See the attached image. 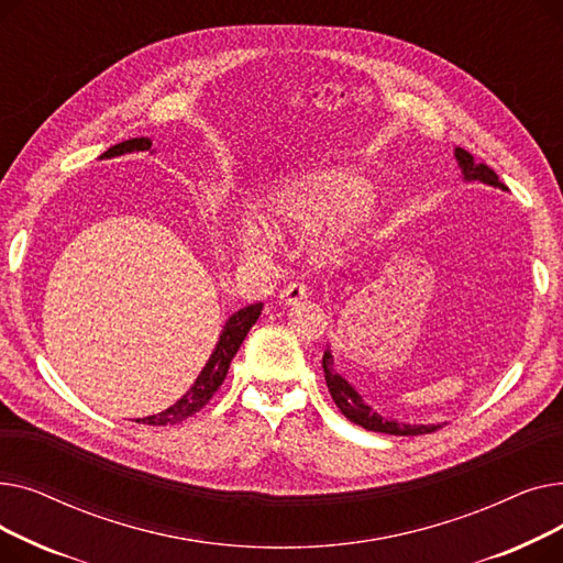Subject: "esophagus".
Here are the masks:
<instances>
[{
    "label": "esophagus",
    "instance_id": "obj_1",
    "mask_svg": "<svg viewBox=\"0 0 563 563\" xmlns=\"http://www.w3.org/2000/svg\"><path fill=\"white\" fill-rule=\"evenodd\" d=\"M308 299V287L303 283H289L283 291H280V301L283 306H297L301 301Z\"/></svg>",
    "mask_w": 563,
    "mask_h": 563
}]
</instances>
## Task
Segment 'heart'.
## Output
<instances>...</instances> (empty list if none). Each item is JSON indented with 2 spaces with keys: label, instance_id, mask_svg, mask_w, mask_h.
I'll use <instances>...</instances> for the list:
<instances>
[{
  "label": "heart",
  "instance_id": "1",
  "mask_svg": "<svg viewBox=\"0 0 563 563\" xmlns=\"http://www.w3.org/2000/svg\"><path fill=\"white\" fill-rule=\"evenodd\" d=\"M376 191L365 175L353 168H319L294 175L266 198L264 219L278 230L294 234H319L338 228L323 246L333 260L361 246L369 223V207ZM242 249L257 251V236L242 234Z\"/></svg>",
  "mask_w": 563,
  "mask_h": 563
}]
</instances>
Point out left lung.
Masks as SVG:
<instances>
[{
    "label": "left lung",
    "instance_id": "1",
    "mask_svg": "<svg viewBox=\"0 0 563 563\" xmlns=\"http://www.w3.org/2000/svg\"><path fill=\"white\" fill-rule=\"evenodd\" d=\"M454 155H456V162L461 166V173L465 180H470V183L479 180L484 185L507 189L499 183V177L495 175L493 168H488L486 164H477L475 157H472L467 151H463V147H456ZM321 367H323V376H327V386H329V393H331L335 406L340 408L342 416L346 420H351L353 424H358L367 431L390 433V435H420V433H431V431L440 429V424H404V422H395V420L378 416V412L372 406H367L363 401V397L349 386V380L338 374L331 346H327V351H323Z\"/></svg>",
    "mask_w": 563,
    "mask_h": 563
}]
</instances>
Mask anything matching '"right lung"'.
Masks as SVG:
<instances>
[{"instance_id":"right-lung-1","label":"right lung","mask_w":563,"mask_h":563,"mask_svg":"<svg viewBox=\"0 0 563 563\" xmlns=\"http://www.w3.org/2000/svg\"><path fill=\"white\" fill-rule=\"evenodd\" d=\"M153 141L147 136L141 139H128L123 143L111 145L109 151L100 157V159H111L118 155H128V153H139V151H151ZM262 312V303H253L242 308L240 312H234L219 335L217 349L207 361V365L202 367V372L198 374V378L194 380V386L187 390V395H183L173 406H168L166 410L157 412V416L151 418H141L136 420L139 424H151V427H166V424H177L187 418H191L194 412H198L207 401L214 397V393L221 388V383L230 369V363L234 358V353L240 351L246 333L251 331L253 323L257 321Z\"/></svg>"}]
</instances>
